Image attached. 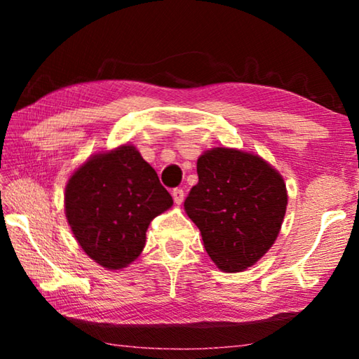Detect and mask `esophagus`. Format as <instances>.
<instances>
[{
    "instance_id": "obj_1",
    "label": "esophagus",
    "mask_w": 359,
    "mask_h": 359,
    "mask_svg": "<svg viewBox=\"0 0 359 359\" xmlns=\"http://www.w3.org/2000/svg\"><path fill=\"white\" fill-rule=\"evenodd\" d=\"M172 198H174L175 204H182V203H184V199H185V191L182 190V188H174Z\"/></svg>"
}]
</instances>
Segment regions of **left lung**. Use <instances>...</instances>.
<instances>
[{"mask_svg": "<svg viewBox=\"0 0 359 359\" xmlns=\"http://www.w3.org/2000/svg\"><path fill=\"white\" fill-rule=\"evenodd\" d=\"M196 169L199 182L185 199L187 214L222 271H244L280 231L288 204L282 175L263 158L234 149L209 150Z\"/></svg>", "mask_w": 359, "mask_h": 359, "instance_id": "obj_1", "label": "left lung"}]
</instances>
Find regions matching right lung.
<instances>
[{"instance_id":"add662e5","label":"right lung","mask_w":359,"mask_h":359,"mask_svg":"<svg viewBox=\"0 0 359 359\" xmlns=\"http://www.w3.org/2000/svg\"><path fill=\"white\" fill-rule=\"evenodd\" d=\"M171 205L172 196L133 145L90 158L65 193L66 218L79 245L107 269L133 263L150 222Z\"/></svg>"}]
</instances>
